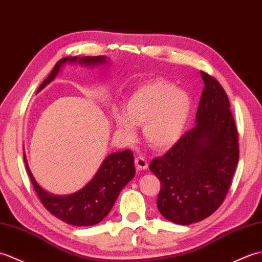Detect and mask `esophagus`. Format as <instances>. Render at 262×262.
<instances>
[{
	"label": "esophagus",
	"mask_w": 262,
	"mask_h": 262,
	"mask_svg": "<svg viewBox=\"0 0 262 262\" xmlns=\"http://www.w3.org/2000/svg\"><path fill=\"white\" fill-rule=\"evenodd\" d=\"M135 162H136L137 169H139V170H146L148 168V161L142 156H138L136 160H135Z\"/></svg>",
	"instance_id": "obj_1"
}]
</instances>
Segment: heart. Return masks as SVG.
Segmentation results:
<instances>
[{
	"label": "heart",
	"instance_id": "obj_1",
	"mask_svg": "<svg viewBox=\"0 0 262 262\" xmlns=\"http://www.w3.org/2000/svg\"><path fill=\"white\" fill-rule=\"evenodd\" d=\"M191 110L188 92L176 89L166 79L155 78L138 86L125 100L123 112L114 108L112 118L116 131L126 140L135 138V125H141L144 140L151 147L167 149L183 137Z\"/></svg>",
	"mask_w": 262,
	"mask_h": 262
}]
</instances>
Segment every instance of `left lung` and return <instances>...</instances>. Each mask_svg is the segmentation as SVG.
Listing matches in <instances>:
<instances>
[{"label":"left lung","mask_w":262,"mask_h":262,"mask_svg":"<svg viewBox=\"0 0 262 262\" xmlns=\"http://www.w3.org/2000/svg\"><path fill=\"white\" fill-rule=\"evenodd\" d=\"M201 74L205 86L196 125L149 166L160 180L159 212L180 225L200 222L217 210L239 161L237 130L228 95L214 77Z\"/></svg>","instance_id":"8db88e82"}]
</instances>
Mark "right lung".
<instances>
[{
  "label": "right lung",
  "mask_w": 262,
  "mask_h": 262,
  "mask_svg": "<svg viewBox=\"0 0 262 262\" xmlns=\"http://www.w3.org/2000/svg\"><path fill=\"white\" fill-rule=\"evenodd\" d=\"M108 60L105 56L95 57H66L58 61L49 76L40 85L38 92L45 89L60 72L65 63L94 67L104 65ZM37 92V93H38ZM25 162L29 177L40 201L47 210L63 222L75 226H91L100 223L112 210L122 188L135 177L136 168L131 150H123L108 155L97 172L83 188L68 195H54L45 190L34 177Z\"/></svg>",
  "instance_id": "right-lung-1"
}]
</instances>
